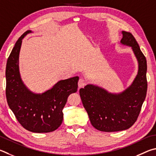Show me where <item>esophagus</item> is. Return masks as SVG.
Segmentation results:
<instances>
[{
  "label": "esophagus",
  "instance_id": "esophagus-1",
  "mask_svg": "<svg viewBox=\"0 0 156 156\" xmlns=\"http://www.w3.org/2000/svg\"><path fill=\"white\" fill-rule=\"evenodd\" d=\"M85 85H86L85 80H84V79H83V78H80V80H78V87H79V89H80V88L84 87Z\"/></svg>",
  "mask_w": 156,
  "mask_h": 156
}]
</instances>
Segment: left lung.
<instances>
[{"label": "left lung", "instance_id": "left-lung-1", "mask_svg": "<svg viewBox=\"0 0 156 156\" xmlns=\"http://www.w3.org/2000/svg\"><path fill=\"white\" fill-rule=\"evenodd\" d=\"M121 43L131 46L138 62V72L132 85L112 94L93 84L80 89V95L92 126L106 132L122 131L136 121L147 90V60L131 33L122 31Z\"/></svg>", "mask_w": 156, "mask_h": 156}]
</instances>
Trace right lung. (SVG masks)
<instances>
[{
	"label": "right lung",
	"instance_id": "add662e5",
	"mask_svg": "<svg viewBox=\"0 0 156 156\" xmlns=\"http://www.w3.org/2000/svg\"><path fill=\"white\" fill-rule=\"evenodd\" d=\"M20 37L7 59L6 66V98L20 125L30 132L47 133L61 125L63 109L69 95L77 91L78 76L58 82L52 89L42 94H35L27 89L21 80L18 58L22 39Z\"/></svg>",
	"mask_w": 156,
	"mask_h": 156
}]
</instances>
